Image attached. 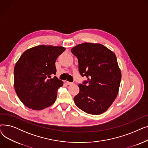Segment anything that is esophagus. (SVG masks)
Returning <instances> with one entry per match:
<instances>
[{
    "mask_svg": "<svg viewBox=\"0 0 148 148\" xmlns=\"http://www.w3.org/2000/svg\"><path fill=\"white\" fill-rule=\"evenodd\" d=\"M66 84H68V85H71V84H73V83H72V82H68V81H66Z\"/></svg>",
    "mask_w": 148,
    "mask_h": 148,
    "instance_id": "34e87169",
    "label": "esophagus"
}]
</instances>
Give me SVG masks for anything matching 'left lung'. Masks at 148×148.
Masks as SVG:
<instances>
[{"label":"left lung","mask_w":148,"mask_h":148,"mask_svg":"<svg viewBox=\"0 0 148 148\" xmlns=\"http://www.w3.org/2000/svg\"><path fill=\"white\" fill-rule=\"evenodd\" d=\"M78 59L79 69L88 80L79 84L74 100L77 107L91 114L105 112L118 94L121 72L115 54L100 44L84 42L71 50Z\"/></svg>","instance_id":"obj_1"}]
</instances>
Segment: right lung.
<instances>
[{
    "label": "right lung",
    "instance_id": "add662e5",
    "mask_svg": "<svg viewBox=\"0 0 148 148\" xmlns=\"http://www.w3.org/2000/svg\"><path fill=\"white\" fill-rule=\"evenodd\" d=\"M65 50L61 46L38 45L26 50L15 65L14 88L21 101L32 110H40L56 99L63 82L56 75L55 62Z\"/></svg>",
    "mask_w": 148,
    "mask_h": 148
}]
</instances>
